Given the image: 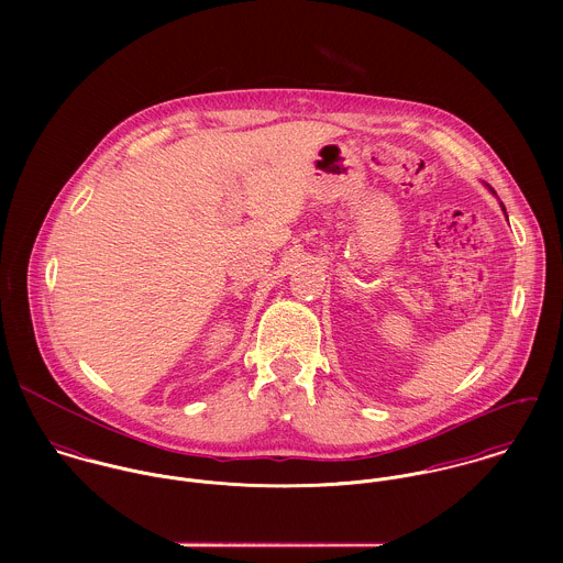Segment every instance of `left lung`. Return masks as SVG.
<instances>
[{"mask_svg": "<svg viewBox=\"0 0 563 563\" xmlns=\"http://www.w3.org/2000/svg\"><path fill=\"white\" fill-rule=\"evenodd\" d=\"M503 210H505V206H503Z\"/></svg>", "mask_w": 563, "mask_h": 563, "instance_id": "8db88e82", "label": "left lung"}]
</instances>
